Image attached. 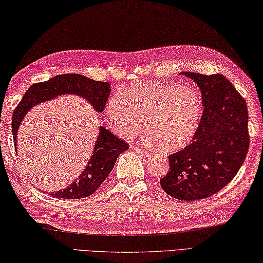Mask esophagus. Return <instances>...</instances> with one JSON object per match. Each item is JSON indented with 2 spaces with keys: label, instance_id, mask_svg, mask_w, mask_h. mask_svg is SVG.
<instances>
[{
  "label": "esophagus",
  "instance_id": "1",
  "mask_svg": "<svg viewBox=\"0 0 263 263\" xmlns=\"http://www.w3.org/2000/svg\"><path fill=\"white\" fill-rule=\"evenodd\" d=\"M134 149H135L139 155H142V156H144V157H147V156H149V152L143 149L142 147H139V146H134Z\"/></svg>",
  "mask_w": 263,
  "mask_h": 263
}]
</instances>
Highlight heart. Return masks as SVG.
I'll return each mask as SVG.
<instances>
[{"label":"heart","instance_id":"heart-1","mask_svg":"<svg viewBox=\"0 0 263 263\" xmlns=\"http://www.w3.org/2000/svg\"><path fill=\"white\" fill-rule=\"evenodd\" d=\"M201 114V99L192 87L155 82L132 83L106 106L110 125L119 135H138L146 119L148 135L166 152L182 148L191 141Z\"/></svg>","mask_w":263,"mask_h":263}]
</instances>
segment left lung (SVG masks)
Listing matches in <instances>:
<instances>
[{
    "label": "left lung",
    "mask_w": 263,
    "mask_h": 263,
    "mask_svg": "<svg viewBox=\"0 0 263 263\" xmlns=\"http://www.w3.org/2000/svg\"><path fill=\"white\" fill-rule=\"evenodd\" d=\"M202 96L203 111L192 143L168 155L162 189L179 200L208 198L236 176L249 151L247 102L221 74L183 72Z\"/></svg>",
    "instance_id": "1"
}]
</instances>
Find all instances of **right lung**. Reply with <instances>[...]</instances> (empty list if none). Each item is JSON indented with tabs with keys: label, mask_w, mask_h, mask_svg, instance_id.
Segmentation results:
<instances>
[{
	"label": "right lung",
	"mask_w": 263,
	"mask_h": 263,
	"mask_svg": "<svg viewBox=\"0 0 263 263\" xmlns=\"http://www.w3.org/2000/svg\"><path fill=\"white\" fill-rule=\"evenodd\" d=\"M108 82L95 81L80 74H62L45 82L34 83L22 97V100L14 109L12 116V133L14 146L16 147V135L23 117L37 103L50 100L62 95H78L90 101L98 112H102L110 95ZM128 144L122 139L100 126V132L95 145L91 159L85 170L81 173L78 181L66 189L52 192L51 196L64 199H81L95 194L109 173L112 171L117 157L128 149Z\"/></svg>",
	"instance_id": "obj_1"
}]
</instances>
